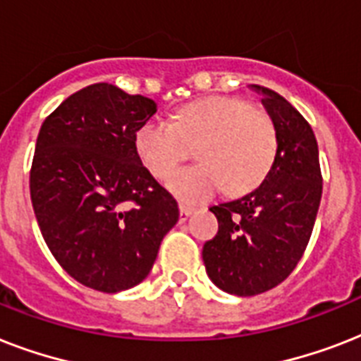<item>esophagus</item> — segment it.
<instances>
[{
	"label": "esophagus",
	"mask_w": 361,
	"mask_h": 361,
	"mask_svg": "<svg viewBox=\"0 0 361 361\" xmlns=\"http://www.w3.org/2000/svg\"><path fill=\"white\" fill-rule=\"evenodd\" d=\"M192 214H195V208H192V206H189V204H185V202H180V219L181 221H187Z\"/></svg>",
	"instance_id": "1"
}]
</instances>
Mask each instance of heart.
<instances>
[{"label": "heart", "mask_w": 361, "mask_h": 361, "mask_svg": "<svg viewBox=\"0 0 361 361\" xmlns=\"http://www.w3.org/2000/svg\"><path fill=\"white\" fill-rule=\"evenodd\" d=\"M198 146L197 166L183 169L169 185L180 197L202 200L221 187L240 197L255 191L277 155V127L268 112L238 97L200 99L178 110L174 120H152L136 130L138 157L159 180H166Z\"/></svg>", "instance_id": "heart-1"}]
</instances>
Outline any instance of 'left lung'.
<instances>
[{
	"instance_id": "1",
	"label": "left lung",
	"mask_w": 361,
	"mask_h": 361,
	"mask_svg": "<svg viewBox=\"0 0 361 361\" xmlns=\"http://www.w3.org/2000/svg\"><path fill=\"white\" fill-rule=\"evenodd\" d=\"M255 87L277 127L275 163L258 189L209 208L219 231L202 249L209 279L236 296L262 294L294 271L322 197L319 146L311 125L279 93Z\"/></svg>"
}]
</instances>
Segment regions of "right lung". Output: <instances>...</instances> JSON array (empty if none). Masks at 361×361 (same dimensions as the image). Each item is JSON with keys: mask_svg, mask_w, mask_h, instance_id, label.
<instances>
[{"mask_svg": "<svg viewBox=\"0 0 361 361\" xmlns=\"http://www.w3.org/2000/svg\"><path fill=\"white\" fill-rule=\"evenodd\" d=\"M155 112L152 99L101 82L65 99L37 136V223L59 266L93 290L114 294L146 279L180 217L135 147L136 130Z\"/></svg>", "mask_w": 361, "mask_h": 361, "instance_id": "1", "label": "right lung"}]
</instances>
